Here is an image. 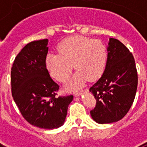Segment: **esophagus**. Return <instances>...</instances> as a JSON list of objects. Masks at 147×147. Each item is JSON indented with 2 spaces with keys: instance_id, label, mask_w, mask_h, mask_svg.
Listing matches in <instances>:
<instances>
[{
  "instance_id": "34e87169",
  "label": "esophagus",
  "mask_w": 147,
  "mask_h": 147,
  "mask_svg": "<svg viewBox=\"0 0 147 147\" xmlns=\"http://www.w3.org/2000/svg\"><path fill=\"white\" fill-rule=\"evenodd\" d=\"M88 92V90H87V89L83 90V91H81V92H76V94H75V95H76V96H80L81 94H83V93H84V92Z\"/></svg>"
}]
</instances>
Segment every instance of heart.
<instances>
[{"instance_id":"1","label":"heart","mask_w":147,"mask_h":147,"mask_svg":"<svg viewBox=\"0 0 147 147\" xmlns=\"http://www.w3.org/2000/svg\"><path fill=\"white\" fill-rule=\"evenodd\" d=\"M58 52L59 54L49 53L47 55L46 66L52 77L65 82L69 79L74 65L78 71L65 85L68 90L82 87L88 79H98L107 65L108 52L100 40L73 36L58 45Z\"/></svg>"}]
</instances>
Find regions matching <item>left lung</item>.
I'll return each mask as SVG.
<instances>
[{
  "mask_svg": "<svg viewBox=\"0 0 147 147\" xmlns=\"http://www.w3.org/2000/svg\"><path fill=\"white\" fill-rule=\"evenodd\" d=\"M107 62L99 80L89 91L96 99L90 114L100 124L120 121L130 110L137 92V72L134 58L118 40L110 38Z\"/></svg>",
  "mask_w": 147,
  "mask_h": 147,
  "instance_id": "left-lung-1",
  "label": "left lung"
}]
</instances>
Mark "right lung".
I'll list each match as a JSON object with an SVG mask.
<instances>
[{
	"label": "right lung",
	"instance_id": "right-lung-1",
	"mask_svg": "<svg viewBox=\"0 0 147 147\" xmlns=\"http://www.w3.org/2000/svg\"><path fill=\"white\" fill-rule=\"evenodd\" d=\"M47 39L26 44L11 69L13 98L25 120L33 126L53 130L64 124L73 95L55 97L59 86L46 66Z\"/></svg>",
	"mask_w": 147,
	"mask_h": 147
}]
</instances>
